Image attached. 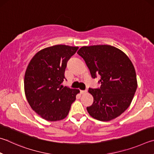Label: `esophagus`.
I'll return each instance as SVG.
<instances>
[{
  "label": "esophagus",
  "mask_w": 154,
  "mask_h": 154,
  "mask_svg": "<svg viewBox=\"0 0 154 154\" xmlns=\"http://www.w3.org/2000/svg\"><path fill=\"white\" fill-rule=\"evenodd\" d=\"M80 93H81V94H84L87 93V90H81Z\"/></svg>",
  "instance_id": "obj_1"
}]
</instances>
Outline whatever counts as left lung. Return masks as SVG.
Returning <instances> with one entry per match:
<instances>
[{
  "mask_svg": "<svg viewBox=\"0 0 154 154\" xmlns=\"http://www.w3.org/2000/svg\"><path fill=\"white\" fill-rule=\"evenodd\" d=\"M77 54L91 77H100V88L88 90L94 97L93 104L87 107L89 114L101 121L116 119L130 106L137 87L132 62L122 50L110 45L83 46Z\"/></svg>",
  "mask_w": 154,
  "mask_h": 154,
  "instance_id": "8db88e82",
  "label": "left lung"
}]
</instances>
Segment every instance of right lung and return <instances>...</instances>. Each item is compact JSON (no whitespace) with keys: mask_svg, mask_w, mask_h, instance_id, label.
Here are the masks:
<instances>
[{"mask_svg":"<svg viewBox=\"0 0 154 154\" xmlns=\"http://www.w3.org/2000/svg\"><path fill=\"white\" fill-rule=\"evenodd\" d=\"M77 46L55 45L40 50L27 66L24 90L31 108L48 121H60L68 115L79 89L61 85L67 61Z\"/></svg>","mask_w":154,"mask_h":154,"instance_id":"add662e5","label":"right lung"}]
</instances>
